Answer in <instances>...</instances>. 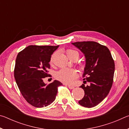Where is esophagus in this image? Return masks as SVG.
I'll use <instances>...</instances> for the list:
<instances>
[{"mask_svg":"<svg viewBox=\"0 0 129 129\" xmlns=\"http://www.w3.org/2000/svg\"><path fill=\"white\" fill-rule=\"evenodd\" d=\"M68 88L70 89H73L74 88H75V87L72 85H68Z\"/></svg>","mask_w":129,"mask_h":129,"instance_id":"1","label":"esophagus"}]
</instances>
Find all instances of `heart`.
Returning a JSON list of instances; mask_svg holds the SVG:
<instances>
[{"instance_id": "obj_1", "label": "heart", "mask_w": 129, "mask_h": 129, "mask_svg": "<svg viewBox=\"0 0 129 129\" xmlns=\"http://www.w3.org/2000/svg\"><path fill=\"white\" fill-rule=\"evenodd\" d=\"M65 52H66L67 56L70 59H72V58L75 56L77 57L78 58L79 57V53L73 49H68L65 51ZM56 53L52 54L51 58V60H50V62L51 64L53 61V59ZM80 68L81 69H84V67L82 65V66H80ZM78 76V74L77 71L73 69L63 68L57 71L55 73V78L57 80H59L64 83H66V84L71 83L74 80L77 78Z\"/></svg>"}]
</instances>
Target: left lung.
Returning <instances> with one entry per match:
<instances>
[{
    "label": "left lung",
    "mask_w": 129,
    "mask_h": 129,
    "mask_svg": "<svg viewBox=\"0 0 129 129\" xmlns=\"http://www.w3.org/2000/svg\"><path fill=\"white\" fill-rule=\"evenodd\" d=\"M80 49L86 58V65L83 77L84 82L89 85L82 84L85 95L78 101L85 108L97 106L105 98L112 88L115 64L109 49L95 41H81L72 43Z\"/></svg>",
    "instance_id": "obj_1"
}]
</instances>
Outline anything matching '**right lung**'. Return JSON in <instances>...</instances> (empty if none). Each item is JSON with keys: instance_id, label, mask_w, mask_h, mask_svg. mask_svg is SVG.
Wrapping results in <instances>:
<instances>
[{"instance_id": "1", "label": "right lung", "mask_w": 129, "mask_h": 129, "mask_svg": "<svg viewBox=\"0 0 129 129\" xmlns=\"http://www.w3.org/2000/svg\"><path fill=\"white\" fill-rule=\"evenodd\" d=\"M59 45H29L17 56L14 77L21 94L28 103L36 108H43L56 99L61 82L54 80L46 85L43 79L48 74L52 53Z\"/></svg>"}]
</instances>
